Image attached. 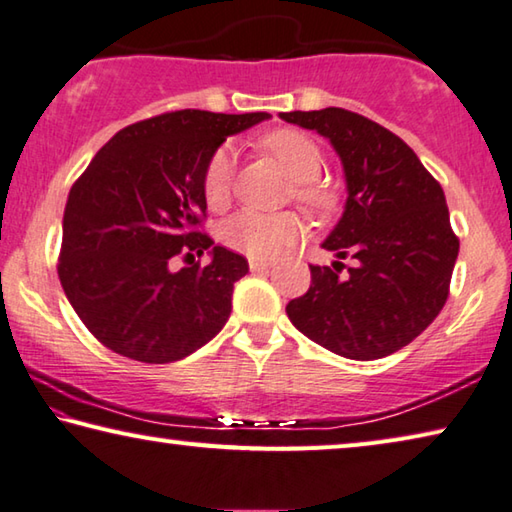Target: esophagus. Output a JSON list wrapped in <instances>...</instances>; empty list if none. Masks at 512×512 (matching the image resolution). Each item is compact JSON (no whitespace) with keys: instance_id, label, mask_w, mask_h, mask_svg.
<instances>
[{"instance_id":"1","label":"esophagus","mask_w":512,"mask_h":512,"mask_svg":"<svg viewBox=\"0 0 512 512\" xmlns=\"http://www.w3.org/2000/svg\"><path fill=\"white\" fill-rule=\"evenodd\" d=\"M270 267H272L270 261H263V258H249L251 272H265V270H270Z\"/></svg>"}]
</instances>
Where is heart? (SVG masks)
Returning a JSON list of instances; mask_svg holds the SVG:
<instances>
[{"label":"heart","instance_id":"heart-1","mask_svg":"<svg viewBox=\"0 0 512 512\" xmlns=\"http://www.w3.org/2000/svg\"><path fill=\"white\" fill-rule=\"evenodd\" d=\"M288 177L295 181L292 195L313 213H329L335 206V192L315 181L322 170V152L317 142L295 129H276L261 140ZM236 172V149L231 145L217 147L211 154L201 179L208 208L222 211L229 206ZM304 226L295 213H261L240 211L224 222L220 238L229 249L251 258H274L299 242Z\"/></svg>","mask_w":512,"mask_h":512}]
</instances>
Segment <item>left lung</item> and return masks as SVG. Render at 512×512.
<instances>
[{"label": "left lung", "instance_id": "1", "mask_svg": "<svg viewBox=\"0 0 512 512\" xmlns=\"http://www.w3.org/2000/svg\"><path fill=\"white\" fill-rule=\"evenodd\" d=\"M331 142L345 167L347 204L322 242L342 263L311 265V288L286 306L317 345L351 360L395 354L445 306L460 242L440 183L404 140L345 108L281 113Z\"/></svg>", "mask_w": 512, "mask_h": 512}]
</instances>
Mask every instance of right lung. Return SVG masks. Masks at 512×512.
Here are the masks:
<instances>
[{"instance_id":"add662e5","label":"right lung","mask_w":512,"mask_h":512,"mask_svg":"<svg viewBox=\"0 0 512 512\" xmlns=\"http://www.w3.org/2000/svg\"><path fill=\"white\" fill-rule=\"evenodd\" d=\"M267 113H163L117 131L74 181L58 279L74 313L115 354L140 363L190 356L222 331L245 256L213 247L201 179L226 136ZM208 248L212 263L194 261ZM177 257L191 263L174 271Z\"/></svg>"}]
</instances>
